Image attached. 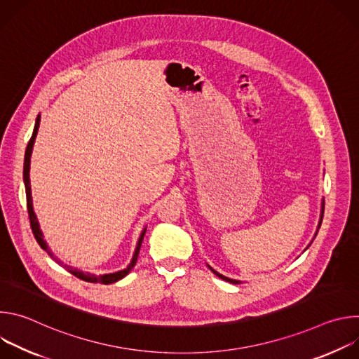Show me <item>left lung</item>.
Segmentation results:
<instances>
[{"mask_svg": "<svg viewBox=\"0 0 359 359\" xmlns=\"http://www.w3.org/2000/svg\"><path fill=\"white\" fill-rule=\"evenodd\" d=\"M323 212H324V204H323ZM320 226H321V222H320ZM212 271L217 276V277H220L222 280H224V281H229V283H231V284H240V281H237V280H231V278H227V277H224V276H222V274H219L217 271H215L213 269H212Z\"/></svg>", "mask_w": 359, "mask_h": 359, "instance_id": "left-lung-1", "label": "left lung"}]
</instances>
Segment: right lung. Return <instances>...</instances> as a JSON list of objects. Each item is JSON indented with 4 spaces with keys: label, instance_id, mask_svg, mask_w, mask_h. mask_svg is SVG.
<instances>
[{
    "label": "right lung",
    "instance_id": "1",
    "mask_svg": "<svg viewBox=\"0 0 359 359\" xmlns=\"http://www.w3.org/2000/svg\"><path fill=\"white\" fill-rule=\"evenodd\" d=\"M38 128H39V115L36 118V122H35V128H34V132H32V136L27 144V150H25V159H24V183H25V193H27V209H28V216H29V224H31V229H32V233H34V237L36 240V243L41 245L42 250H45L48 252V255L53 260H55L58 264H61V262H58V259L54 255V252L50 251L46 245V243L43 241V237H42V231L39 230V224H38V220H36V216L34 213V209H32V197H31V184H29V163H31V153H32V147H34V142H35V137H36V133H38ZM144 233H146V229L142 231L140 237H139V241H137V245H136V250H135V254L132 257V262L130 264L121 270V271H116V273H111V274H104V276H93V274H89V273H83V271H79L78 269H72V267H68V266H64L71 274H74L75 277L83 280V281H88V283H100V284H112V283H116L119 281L121 278H123L125 276L129 274V271L133 269V266L136 264V260H137V255H139V250H140V245H142V241H143V237H144Z\"/></svg>",
    "mask_w": 359,
    "mask_h": 359
}]
</instances>
